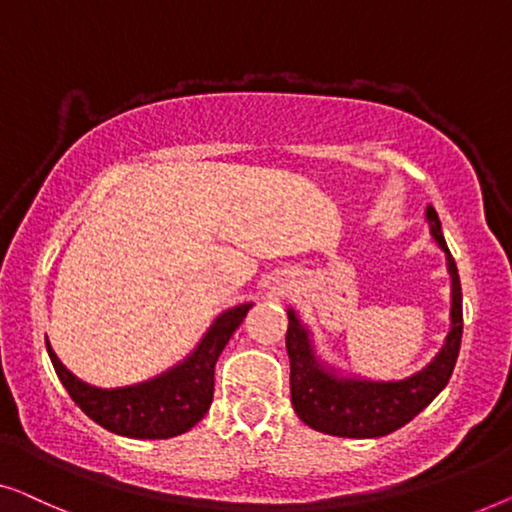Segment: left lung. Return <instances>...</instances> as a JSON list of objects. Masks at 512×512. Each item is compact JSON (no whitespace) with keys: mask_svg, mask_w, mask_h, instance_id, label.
Returning a JSON list of instances; mask_svg holds the SVG:
<instances>
[{"mask_svg":"<svg viewBox=\"0 0 512 512\" xmlns=\"http://www.w3.org/2000/svg\"><path fill=\"white\" fill-rule=\"evenodd\" d=\"M431 234L448 257L452 278V327L441 352L422 371L403 380H362L338 376L334 369L315 357L308 329L301 325L294 311H287L285 345L290 355V394L294 413L308 427L322 434L343 438H378L392 434L403 424L429 406L438 392L448 385L462 345V283H459L457 264L452 259L448 243L443 239L441 220L434 206L427 208Z\"/></svg>","mask_w":512,"mask_h":512,"instance_id":"left-lung-1","label":"left lung"}]
</instances>
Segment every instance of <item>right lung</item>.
I'll use <instances>...</instances> for the list:
<instances>
[{"label": "right lung", "mask_w": 512, "mask_h": 512, "mask_svg": "<svg viewBox=\"0 0 512 512\" xmlns=\"http://www.w3.org/2000/svg\"><path fill=\"white\" fill-rule=\"evenodd\" d=\"M250 306L229 308L213 322L197 350L162 376L146 383L99 390L62 366L53 348L46 343L48 357L55 366L57 378L78 408L104 429L127 438H171L192 429L206 410L211 408L215 390V362L236 327L246 318Z\"/></svg>", "instance_id": "1"}]
</instances>
